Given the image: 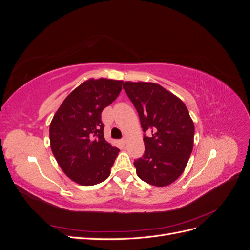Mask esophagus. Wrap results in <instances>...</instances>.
Here are the masks:
<instances>
[{
	"mask_svg": "<svg viewBox=\"0 0 250 250\" xmlns=\"http://www.w3.org/2000/svg\"><path fill=\"white\" fill-rule=\"evenodd\" d=\"M121 143H122V144H124V145H125V144L127 143V139H126V138H123L122 140H121Z\"/></svg>",
	"mask_w": 250,
	"mask_h": 250,
	"instance_id": "obj_1",
	"label": "esophagus"
}]
</instances>
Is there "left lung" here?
<instances>
[{
    "instance_id": "8db88e82",
    "label": "left lung",
    "mask_w": 250,
    "mask_h": 250,
    "mask_svg": "<svg viewBox=\"0 0 250 250\" xmlns=\"http://www.w3.org/2000/svg\"><path fill=\"white\" fill-rule=\"evenodd\" d=\"M123 88L137 108L145 153L135 161L138 176L155 187H167L184 173L194 145L195 127L185 103L154 82L125 81Z\"/></svg>"
}]
</instances>
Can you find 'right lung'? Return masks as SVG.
<instances>
[{
	"label": "right lung",
	"instance_id": "1",
	"mask_svg": "<svg viewBox=\"0 0 250 250\" xmlns=\"http://www.w3.org/2000/svg\"><path fill=\"white\" fill-rule=\"evenodd\" d=\"M122 80L89 78L63 100L50 124V146L65 175L81 186L106 179L120 150L104 139L102 110L117 99Z\"/></svg>",
	"mask_w": 250,
	"mask_h": 250
}]
</instances>
